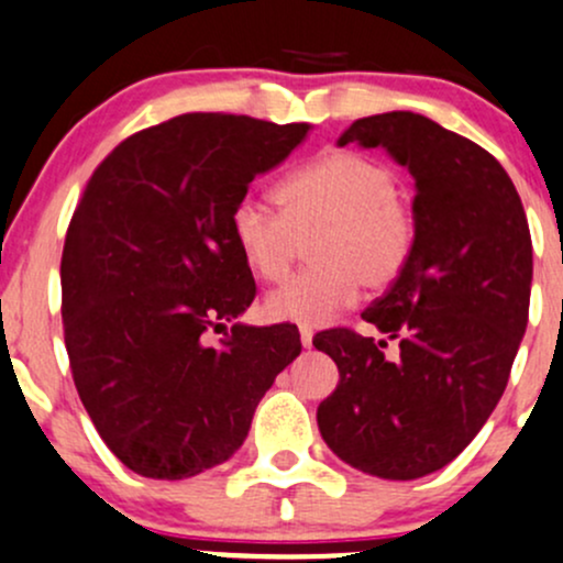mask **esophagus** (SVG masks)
Listing matches in <instances>:
<instances>
[{
    "label": "esophagus",
    "mask_w": 563,
    "mask_h": 563,
    "mask_svg": "<svg viewBox=\"0 0 563 563\" xmlns=\"http://www.w3.org/2000/svg\"><path fill=\"white\" fill-rule=\"evenodd\" d=\"M299 333H301V344H305V347L310 350L312 347V329H301Z\"/></svg>",
    "instance_id": "1"
}]
</instances>
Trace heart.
I'll return each mask as SVG.
<instances>
[{
  "label": "heart",
  "mask_w": 563,
  "mask_h": 563,
  "mask_svg": "<svg viewBox=\"0 0 563 563\" xmlns=\"http://www.w3.org/2000/svg\"><path fill=\"white\" fill-rule=\"evenodd\" d=\"M283 211L245 195L232 208V238L262 280L277 283L310 243V262L269 294L267 312L299 325H325L355 305L361 286L387 288L409 264L417 221L398 176L382 159L325 152L277 189Z\"/></svg>",
  "instance_id": "b5f03b06"
}]
</instances>
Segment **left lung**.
<instances>
[{"instance_id":"left-lung-1","label":"left lung","mask_w":563,"mask_h":563,"mask_svg":"<svg viewBox=\"0 0 563 563\" xmlns=\"http://www.w3.org/2000/svg\"><path fill=\"white\" fill-rule=\"evenodd\" d=\"M390 152L411 170L413 249L352 329L314 333L339 368L318 428L339 460L390 481L441 471L503 398L529 320L532 238L510 176L489 152L413 111L355 120L339 146ZM390 338L399 357L385 358Z\"/></svg>"}]
</instances>
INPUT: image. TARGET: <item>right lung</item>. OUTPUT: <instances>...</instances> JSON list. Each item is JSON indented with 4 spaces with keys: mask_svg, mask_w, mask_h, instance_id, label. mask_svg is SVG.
Listing matches in <instances>:
<instances>
[{
    "mask_svg": "<svg viewBox=\"0 0 563 563\" xmlns=\"http://www.w3.org/2000/svg\"><path fill=\"white\" fill-rule=\"evenodd\" d=\"M307 133V122L173 117L122 141L79 197L60 256L71 376L98 435L144 478L230 460L301 352L291 323H234L219 344L208 333L256 296L232 208Z\"/></svg>",
    "mask_w": 563,
    "mask_h": 563,
    "instance_id": "right-lung-1",
    "label": "right lung"
}]
</instances>
